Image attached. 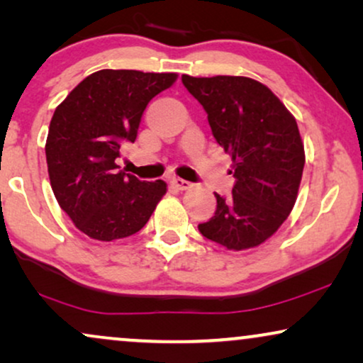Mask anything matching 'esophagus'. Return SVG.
<instances>
[{"label": "esophagus", "instance_id": "obj_1", "mask_svg": "<svg viewBox=\"0 0 363 363\" xmlns=\"http://www.w3.org/2000/svg\"><path fill=\"white\" fill-rule=\"evenodd\" d=\"M172 185L178 188V190H188L191 186V183L188 180H183V178H172Z\"/></svg>", "mask_w": 363, "mask_h": 363}]
</instances>
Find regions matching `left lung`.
Listing matches in <instances>:
<instances>
[{
	"mask_svg": "<svg viewBox=\"0 0 363 363\" xmlns=\"http://www.w3.org/2000/svg\"><path fill=\"white\" fill-rule=\"evenodd\" d=\"M208 113L211 132L233 160L231 198L198 230L230 251L256 247L274 235L296 205L306 153L297 122L269 87L242 76H182Z\"/></svg>",
	"mask_w": 363,
	"mask_h": 363,
	"instance_id": "left-lung-1",
	"label": "left lung"
}]
</instances>
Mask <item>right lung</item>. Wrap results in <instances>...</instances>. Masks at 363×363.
<instances>
[{
  "mask_svg": "<svg viewBox=\"0 0 363 363\" xmlns=\"http://www.w3.org/2000/svg\"><path fill=\"white\" fill-rule=\"evenodd\" d=\"M177 77L102 69L79 82L54 111L46 140L49 182L62 211L92 240L135 235L167 193L165 182H140L118 170L116 158L123 143L135 142L148 102Z\"/></svg>",
  "mask_w": 363,
  "mask_h": 363,
  "instance_id": "1",
  "label": "right lung"
}]
</instances>
